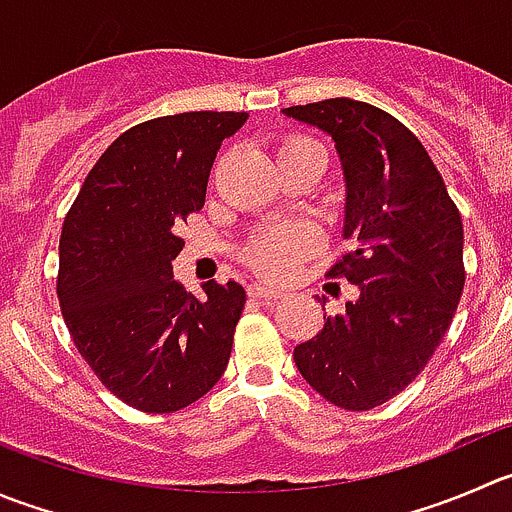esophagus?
I'll return each mask as SVG.
<instances>
[{
  "label": "esophagus",
  "instance_id": "obj_1",
  "mask_svg": "<svg viewBox=\"0 0 512 512\" xmlns=\"http://www.w3.org/2000/svg\"><path fill=\"white\" fill-rule=\"evenodd\" d=\"M250 297H255V300L260 302H272V300H280L282 292L267 285H250Z\"/></svg>",
  "mask_w": 512,
  "mask_h": 512
}]
</instances>
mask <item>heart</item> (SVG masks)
<instances>
[{"label": "heart", "mask_w": 512, "mask_h": 512, "mask_svg": "<svg viewBox=\"0 0 512 512\" xmlns=\"http://www.w3.org/2000/svg\"><path fill=\"white\" fill-rule=\"evenodd\" d=\"M305 150H322L320 142L312 140L307 135H287L280 142L277 157L292 155V152ZM317 240L307 227L302 225H282L272 227V230L260 232L255 240L247 242L245 247V262L250 270L257 275L270 277V280H282L290 275L305 257L315 252Z\"/></svg>", "instance_id": "obj_1"}]
</instances>
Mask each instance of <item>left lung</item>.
<instances>
[{
  "mask_svg": "<svg viewBox=\"0 0 512 512\" xmlns=\"http://www.w3.org/2000/svg\"><path fill=\"white\" fill-rule=\"evenodd\" d=\"M335 140L350 250L327 270L360 297L295 347L312 388L342 410L403 393L443 342L465 287L463 220L438 167L393 114L335 97L282 109Z\"/></svg>",
  "mask_w": 512,
  "mask_h": 512,
  "instance_id": "8db88e82",
  "label": "left lung"
}]
</instances>
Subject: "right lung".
Segmentation results:
<instances>
[{"instance_id":"obj_1","label":"right lung","mask_w":512,"mask_h":512,"mask_svg":"<svg viewBox=\"0 0 512 512\" xmlns=\"http://www.w3.org/2000/svg\"><path fill=\"white\" fill-rule=\"evenodd\" d=\"M247 112H182L122 132L89 170L59 240L57 297L79 355L142 413H175L230 362L245 287L207 282L197 300L172 277L177 227L205 205L222 140Z\"/></svg>"}]
</instances>
